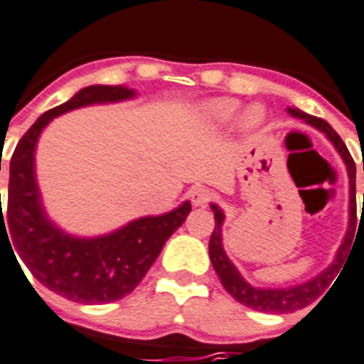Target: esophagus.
I'll use <instances>...</instances> for the list:
<instances>
[{"mask_svg": "<svg viewBox=\"0 0 364 364\" xmlns=\"http://www.w3.org/2000/svg\"><path fill=\"white\" fill-rule=\"evenodd\" d=\"M210 200H212V191H210V188L196 187L191 191V202H193V206H206Z\"/></svg>", "mask_w": 364, "mask_h": 364, "instance_id": "obj_1", "label": "esophagus"}]
</instances>
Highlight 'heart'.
<instances>
[{
    "mask_svg": "<svg viewBox=\"0 0 364 364\" xmlns=\"http://www.w3.org/2000/svg\"><path fill=\"white\" fill-rule=\"evenodd\" d=\"M238 110H240V101L238 99H231V97H219V99H212L206 101L198 108V114L208 126L215 127V129H223V127L231 126L232 120L237 118ZM265 120L263 110L256 105L244 108L240 116H238V127L240 132L252 133L259 129Z\"/></svg>",
    "mask_w": 364,
    "mask_h": 364,
    "instance_id": "1",
    "label": "heart"
}]
</instances>
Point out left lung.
<instances>
[{
    "label": "left lung",
    "instance_id": "8db88e82",
    "mask_svg": "<svg viewBox=\"0 0 364 364\" xmlns=\"http://www.w3.org/2000/svg\"><path fill=\"white\" fill-rule=\"evenodd\" d=\"M287 112L292 116V118H299V120H304L307 126L315 127V129H318L321 133H324V137L328 139L330 143L334 145V149L338 151V154L342 156L343 164H346V168H348L349 177V227L348 232H346V237H343L342 246L338 248L336 256H334V262L330 263L324 271H321L317 277H313V279H309V281L305 282H299V284H292V287L262 288L250 284L242 274H240L237 265H235V263L229 259V256H227L225 248H223V223H225V212H223L215 202H212L210 208H212L213 218H215V229H213L212 237H210V259H212L213 269H215V273H218L219 281H221L223 288L231 294L232 298L246 305V307H252V309L263 313H292L296 311V309H301L305 305L311 304L313 299L323 292V288L328 287L330 281L336 277V273L340 271L343 262H346V256H348L349 252V244L353 240L355 219H357V206H355V162L353 158H351V154H349L348 146L343 145V141L340 139V135L332 129V126H330L328 122L307 114V112H304V110H299V108L296 107H288Z\"/></svg>",
    "mask_w": 364,
    "mask_h": 364
}]
</instances>
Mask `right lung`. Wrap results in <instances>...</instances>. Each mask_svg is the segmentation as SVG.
I'll return each mask as SVG.
<instances>
[{
    "mask_svg": "<svg viewBox=\"0 0 364 364\" xmlns=\"http://www.w3.org/2000/svg\"><path fill=\"white\" fill-rule=\"evenodd\" d=\"M135 97L137 91L127 85L83 87L36 120L18 141L9 162L7 212L0 210V235L5 232L7 240L11 238V250H18L28 271L43 287L77 304H108L132 292L156 262L166 240L191 213V202L185 200L170 212L132 219L105 235L80 237L57 225L43 206L36 176V149L53 118L76 108L132 101Z\"/></svg>",
    "mask_w": 364,
    "mask_h": 364,
    "instance_id": "1",
    "label": "right lung"
}]
</instances>
